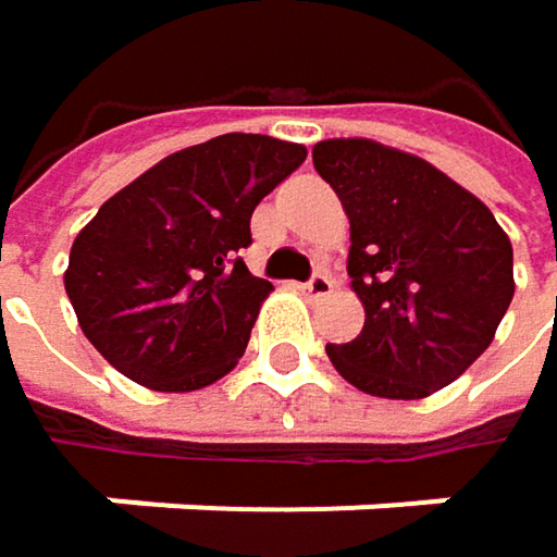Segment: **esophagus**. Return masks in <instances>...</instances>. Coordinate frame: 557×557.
<instances>
[{
  "mask_svg": "<svg viewBox=\"0 0 557 557\" xmlns=\"http://www.w3.org/2000/svg\"><path fill=\"white\" fill-rule=\"evenodd\" d=\"M332 289H335V280L329 277L325 271H319V274L309 280V283H302V293H306L309 299H325Z\"/></svg>",
  "mask_w": 557,
  "mask_h": 557,
  "instance_id": "esophagus-1",
  "label": "esophagus"
}]
</instances>
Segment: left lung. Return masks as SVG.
<instances>
[{
    "mask_svg": "<svg viewBox=\"0 0 557 557\" xmlns=\"http://www.w3.org/2000/svg\"><path fill=\"white\" fill-rule=\"evenodd\" d=\"M351 222L348 277L364 329L325 345L371 396L422 399L458 381L494 342L512 299V245L494 212L429 161L371 138L312 148Z\"/></svg>",
    "mask_w": 557,
    "mask_h": 557,
    "instance_id": "obj_1",
    "label": "left lung"
}]
</instances>
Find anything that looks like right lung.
<instances>
[{
    "label": "right lung",
    "instance_id": "add662e5",
    "mask_svg": "<svg viewBox=\"0 0 557 557\" xmlns=\"http://www.w3.org/2000/svg\"><path fill=\"white\" fill-rule=\"evenodd\" d=\"M306 148L219 135L145 170L73 238L63 286L92 348L128 381L189 393L222 381L248 348L271 280L238 258L251 212Z\"/></svg>",
    "mask_w": 557,
    "mask_h": 557
}]
</instances>
